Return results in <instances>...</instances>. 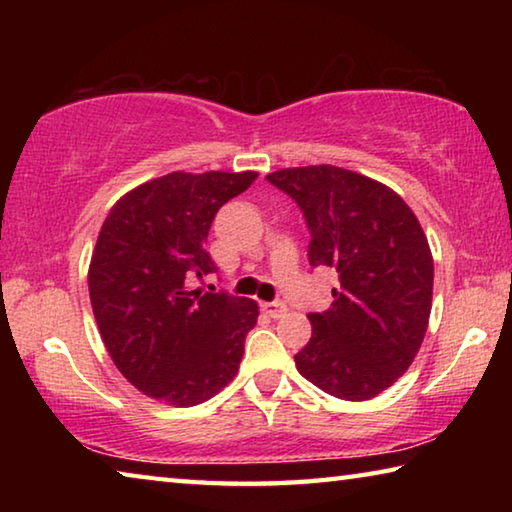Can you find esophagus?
<instances>
[{
    "label": "esophagus",
    "instance_id": "1",
    "mask_svg": "<svg viewBox=\"0 0 512 512\" xmlns=\"http://www.w3.org/2000/svg\"><path fill=\"white\" fill-rule=\"evenodd\" d=\"M262 309L266 311L268 316L271 318H282L284 314H287V305L280 300H273V302H262Z\"/></svg>",
    "mask_w": 512,
    "mask_h": 512
}]
</instances>
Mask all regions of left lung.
<instances>
[{"mask_svg":"<svg viewBox=\"0 0 512 512\" xmlns=\"http://www.w3.org/2000/svg\"><path fill=\"white\" fill-rule=\"evenodd\" d=\"M309 228V264L332 266L341 289L307 314L311 339L296 368L350 402L370 400L404 375L431 314L433 259L418 219L393 189L332 164L268 173Z\"/></svg>","mask_w":512,"mask_h":512,"instance_id":"8db88e82","label":"left lung"}]
</instances>
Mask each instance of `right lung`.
Returning <instances> with one entry per match:
<instances>
[{"label": "right lung", "mask_w": 512, "mask_h": 512, "mask_svg": "<svg viewBox=\"0 0 512 512\" xmlns=\"http://www.w3.org/2000/svg\"><path fill=\"white\" fill-rule=\"evenodd\" d=\"M257 178L173 171L112 207L90 264V300L112 361L135 388L173 406L210 400L235 377L255 300L189 284L216 273L207 232Z\"/></svg>", "instance_id": "obj_1"}]
</instances>
